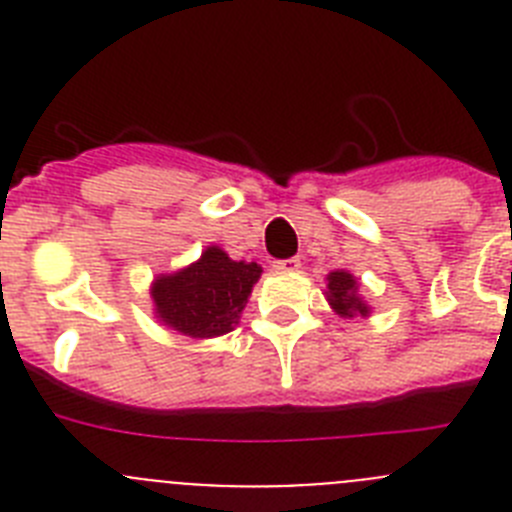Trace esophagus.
I'll return each instance as SVG.
<instances>
[{
	"mask_svg": "<svg viewBox=\"0 0 512 512\" xmlns=\"http://www.w3.org/2000/svg\"><path fill=\"white\" fill-rule=\"evenodd\" d=\"M279 271H300L302 269V261L300 259H287V261H277Z\"/></svg>",
	"mask_w": 512,
	"mask_h": 512,
	"instance_id": "34e87169",
	"label": "esophagus"
}]
</instances>
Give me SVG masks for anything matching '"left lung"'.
<instances>
[{"instance_id":"8db88e82","label":"left lung","mask_w":512,"mask_h":512,"mask_svg":"<svg viewBox=\"0 0 512 512\" xmlns=\"http://www.w3.org/2000/svg\"><path fill=\"white\" fill-rule=\"evenodd\" d=\"M325 300H328L330 310L336 312L338 318H369L372 315V305L359 295V279L346 269L330 271L325 277Z\"/></svg>"}]
</instances>
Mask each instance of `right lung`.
<instances>
[{
  "mask_svg": "<svg viewBox=\"0 0 512 512\" xmlns=\"http://www.w3.org/2000/svg\"><path fill=\"white\" fill-rule=\"evenodd\" d=\"M261 271L256 261H233L220 246H207L197 261L153 279V315L197 341L225 336L241 323Z\"/></svg>",
  "mask_w": 512,
  "mask_h": 512,
  "instance_id": "obj_1",
  "label": "right lung"
}]
</instances>
